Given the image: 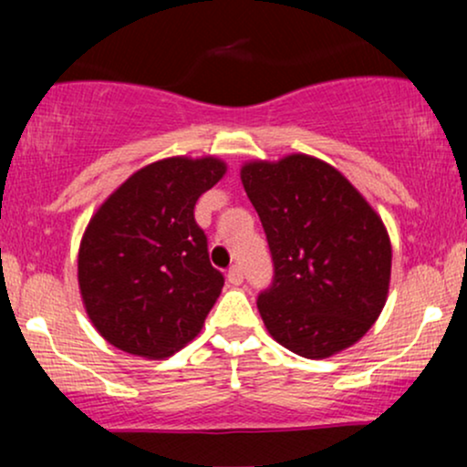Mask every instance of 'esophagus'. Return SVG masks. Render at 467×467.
Segmentation results:
<instances>
[{"label": "esophagus", "instance_id": "1", "mask_svg": "<svg viewBox=\"0 0 467 467\" xmlns=\"http://www.w3.org/2000/svg\"><path fill=\"white\" fill-rule=\"evenodd\" d=\"M227 280H229V285H234V286H240L242 283H244V272H242V267L240 265L229 267Z\"/></svg>", "mask_w": 467, "mask_h": 467}]
</instances>
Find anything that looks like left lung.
I'll list each match as a JSON object with an SVG mask.
<instances>
[{
	"label": "left lung",
	"instance_id": "left-lung-1",
	"mask_svg": "<svg viewBox=\"0 0 467 467\" xmlns=\"http://www.w3.org/2000/svg\"><path fill=\"white\" fill-rule=\"evenodd\" d=\"M240 178L272 251V286L257 299L270 336L306 359L353 347L389 296L393 254L379 213L342 171L304 152L246 161Z\"/></svg>",
	"mask_w": 467,
	"mask_h": 467
}]
</instances>
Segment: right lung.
Segmentation results:
<instances>
[{
	"label": "right lung",
	"mask_w": 467,
	"mask_h": 467,
	"mask_svg": "<svg viewBox=\"0 0 467 467\" xmlns=\"http://www.w3.org/2000/svg\"><path fill=\"white\" fill-rule=\"evenodd\" d=\"M216 157H168L133 171L95 210L78 248V286L98 334L165 359L200 334L221 296L193 208L225 176Z\"/></svg>",
	"instance_id": "1"
}]
</instances>
